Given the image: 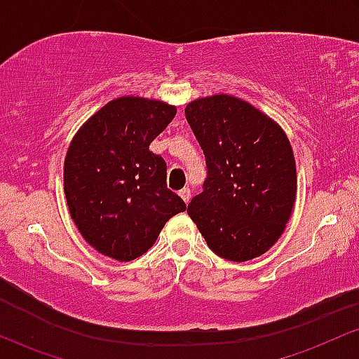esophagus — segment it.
<instances>
[{
  "label": "esophagus",
  "instance_id": "obj_1",
  "mask_svg": "<svg viewBox=\"0 0 359 359\" xmlns=\"http://www.w3.org/2000/svg\"><path fill=\"white\" fill-rule=\"evenodd\" d=\"M180 196H181V200L184 201V203H189V200H191V189H189V188L180 189Z\"/></svg>",
  "mask_w": 359,
  "mask_h": 359
}]
</instances>
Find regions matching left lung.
Masks as SVG:
<instances>
[{"mask_svg": "<svg viewBox=\"0 0 359 359\" xmlns=\"http://www.w3.org/2000/svg\"><path fill=\"white\" fill-rule=\"evenodd\" d=\"M184 114L208 170L188 215L217 255L231 262L260 257L284 233L296 203L287 134L267 114L229 94L191 100Z\"/></svg>", "mask_w": 359, "mask_h": 359, "instance_id": "left-lung-1", "label": "left lung"}]
</instances>
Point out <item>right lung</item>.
<instances>
[{"mask_svg":"<svg viewBox=\"0 0 359 359\" xmlns=\"http://www.w3.org/2000/svg\"><path fill=\"white\" fill-rule=\"evenodd\" d=\"M175 116V105L163 100L117 97L72 139L63 163L67 205L82 237L102 255L137 259L187 210L166 187L164 159L149 151Z\"/></svg>","mask_w":359,"mask_h":359,"instance_id":"add662e5","label":"right lung"}]
</instances>
